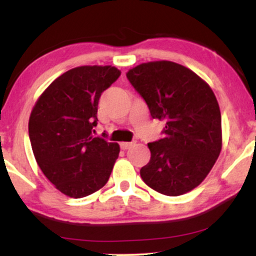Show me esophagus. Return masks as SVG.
Instances as JSON below:
<instances>
[{
    "instance_id": "1",
    "label": "esophagus",
    "mask_w": 256,
    "mask_h": 256,
    "mask_svg": "<svg viewBox=\"0 0 256 256\" xmlns=\"http://www.w3.org/2000/svg\"><path fill=\"white\" fill-rule=\"evenodd\" d=\"M134 144V142H122L120 143V146H122V149H128V148H131L132 146Z\"/></svg>"
}]
</instances>
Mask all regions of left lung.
Segmentation results:
<instances>
[{
    "instance_id": "obj_1",
    "label": "left lung",
    "mask_w": 256,
    "mask_h": 256,
    "mask_svg": "<svg viewBox=\"0 0 256 256\" xmlns=\"http://www.w3.org/2000/svg\"><path fill=\"white\" fill-rule=\"evenodd\" d=\"M126 77L152 118L166 122L164 138L148 143L150 160L140 171L143 182L167 196L192 192L222 152V114L213 90L192 70L166 60L137 64Z\"/></svg>"
}]
</instances>
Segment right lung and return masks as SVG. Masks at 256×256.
<instances>
[{
	"instance_id": "1",
	"label": "right lung",
	"mask_w": 256,
	"mask_h": 256,
	"mask_svg": "<svg viewBox=\"0 0 256 256\" xmlns=\"http://www.w3.org/2000/svg\"><path fill=\"white\" fill-rule=\"evenodd\" d=\"M122 72L114 66H80L43 91L31 110L28 136L38 166L58 192L73 198L104 188L119 156L118 143L94 137L101 94Z\"/></svg>"
}]
</instances>
